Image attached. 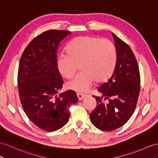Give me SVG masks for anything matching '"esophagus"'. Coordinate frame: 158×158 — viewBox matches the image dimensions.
<instances>
[{"mask_svg":"<svg viewBox=\"0 0 158 158\" xmlns=\"http://www.w3.org/2000/svg\"><path fill=\"white\" fill-rule=\"evenodd\" d=\"M77 98H78L79 101L83 100L86 97L85 95L82 94H79V93H78V94H77Z\"/></svg>","mask_w":158,"mask_h":158,"instance_id":"obj_1","label":"esophagus"}]
</instances>
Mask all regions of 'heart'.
Wrapping results in <instances>:
<instances>
[{"label":"heart","instance_id":"obj_1","mask_svg":"<svg viewBox=\"0 0 158 158\" xmlns=\"http://www.w3.org/2000/svg\"><path fill=\"white\" fill-rule=\"evenodd\" d=\"M116 50L110 40L84 36L73 40L67 48V54L56 59L60 74L71 78L79 64V73L67 83L70 89L86 92L95 79L101 82L111 75L116 64Z\"/></svg>","mask_w":158,"mask_h":158}]
</instances>
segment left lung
Here are the masks:
<instances>
[{
  "mask_svg": "<svg viewBox=\"0 0 158 158\" xmlns=\"http://www.w3.org/2000/svg\"><path fill=\"white\" fill-rule=\"evenodd\" d=\"M117 60L113 75L102 84L94 96L97 107L90 114L91 123L99 129L110 131L123 125L135 111L140 91V75L135 56L131 48L112 33ZM108 99L105 104L102 101Z\"/></svg>",
  "mask_w": 158,
  "mask_h": 158,
  "instance_id": "left-lung-1",
  "label": "left lung"
}]
</instances>
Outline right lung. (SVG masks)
<instances>
[{
	"label": "right lung",
	"mask_w": 158,
	"mask_h": 158,
	"mask_svg": "<svg viewBox=\"0 0 158 158\" xmlns=\"http://www.w3.org/2000/svg\"><path fill=\"white\" fill-rule=\"evenodd\" d=\"M70 31L50 30L38 35L25 48L20 59L18 87L24 111L35 125L54 131L69 121V107L78 102L74 91L57 95L63 81L56 65L59 44Z\"/></svg>",
	"instance_id": "right-lung-1"
}]
</instances>
